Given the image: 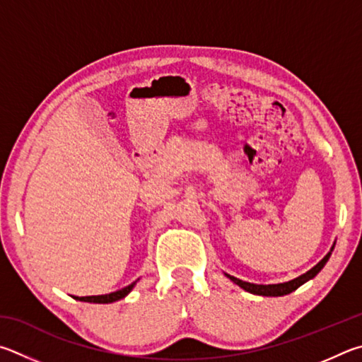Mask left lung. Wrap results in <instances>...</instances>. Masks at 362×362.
<instances>
[{"label":"left lung","mask_w":362,"mask_h":362,"mask_svg":"<svg viewBox=\"0 0 362 362\" xmlns=\"http://www.w3.org/2000/svg\"><path fill=\"white\" fill-rule=\"evenodd\" d=\"M332 250L334 246L331 248V251L327 252V255L321 259V261L315 265L313 269H310L307 274H303L300 276L294 278V280L286 281V283H278V284H255V283H248V281H243V280H238V278L232 276V275H227V278H230V281H233L235 284H238L240 288L248 291L251 294H256V296H267V297H280V296H286L291 294L293 291H296L299 286H302L303 283H307L308 280H312L316 275L320 274L321 269L325 267L326 262L329 261V257L332 255Z\"/></svg>","instance_id":"obj_1"}]
</instances>
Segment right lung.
<instances>
[{
	"mask_svg": "<svg viewBox=\"0 0 362 362\" xmlns=\"http://www.w3.org/2000/svg\"><path fill=\"white\" fill-rule=\"evenodd\" d=\"M136 281H133L129 286H125L122 289L116 291V293H110V294H103V296H86V297H74L76 300H81V302H90V303H111V302H116L124 299V297L130 293L135 286Z\"/></svg>",
	"mask_w": 362,
	"mask_h": 362,
	"instance_id": "obj_1",
	"label": "right lung"
}]
</instances>
